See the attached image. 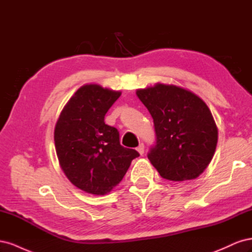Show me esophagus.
<instances>
[{"mask_svg": "<svg viewBox=\"0 0 252 252\" xmlns=\"http://www.w3.org/2000/svg\"><path fill=\"white\" fill-rule=\"evenodd\" d=\"M136 151H138L141 156L144 155V144H143V143L139 145L138 148H136Z\"/></svg>", "mask_w": 252, "mask_h": 252, "instance_id": "34e87169", "label": "esophagus"}]
</instances>
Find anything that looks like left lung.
I'll use <instances>...</instances> for the list:
<instances>
[{"mask_svg": "<svg viewBox=\"0 0 252 252\" xmlns=\"http://www.w3.org/2000/svg\"><path fill=\"white\" fill-rule=\"evenodd\" d=\"M155 123L157 142L148 154L162 178L196 179L207 168L218 144V127L210 109L192 91L158 83L136 90Z\"/></svg>", "mask_w": 252, "mask_h": 252, "instance_id": "1", "label": "left lung"}]
</instances>
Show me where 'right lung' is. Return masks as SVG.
<instances>
[{
	"mask_svg": "<svg viewBox=\"0 0 252 252\" xmlns=\"http://www.w3.org/2000/svg\"><path fill=\"white\" fill-rule=\"evenodd\" d=\"M121 94L87 84L70 97L57 121L55 145L61 168L75 187L90 194L109 193L140 156L121 146L118 129L104 122Z\"/></svg>",
	"mask_w": 252,
	"mask_h": 252,
	"instance_id": "1",
	"label": "right lung"
}]
</instances>
